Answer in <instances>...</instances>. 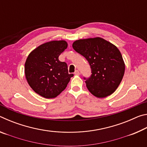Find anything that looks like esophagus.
Masks as SVG:
<instances>
[{
	"mask_svg": "<svg viewBox=\"0 0 147 147\" xmlns=\"http://www.w3.org/2000/svg\"><path fill=\"white\" fill-rule=\"evenodd\" d=\"M80 72H79V71H78V70H76L75 72H74V74H75V75H80Z\"/></svg>",
	"mask_w": 147,
	"mask_h": 147,
	"instance_id": "esophagus-1",
	"label": "esophagus"
}]
</instances>
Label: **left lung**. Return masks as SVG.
I'll list each match as a JSON object with an SVG mask.
<instances>
[{
    "label": "left lung",
    "instance_id": "8db88e82",
    "mask_svg": "<svg viewBox=\"0 0 147 147\" xmlns=\"http://www.w3.org/2000/svg\"><path fill=\"white\" fill-rule=\"evenodd\" d=\"M73 47L90 65L91 76L84 78L91 93L98 98L112 94L120 84L125 70L123 57L117 47L102 38H94L76 40Z\"/></svg>",
    "mask_w": 147,
    "mask_h": 147
}]
</instances>
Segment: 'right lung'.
I'll return each instance as SVG.
<instances>
[{
    "mask_svg": "<svg viewBox=\"0 0 147 147\" xmlns=\"http://www.w3.org/2000/svg\"><path fill=\"white\" fill-rule=\"evenodd\" d=\"M67 47L65 41H52L37 47L27 58L24 73L31 88L43 97H56L66 88L73 74L58 57Z\"/></svg>",
    "mask_w": 147,
    "mask_h": 147,
    "instance_id": "obj_1",
    "label": "right lung"
}]
</instances>
